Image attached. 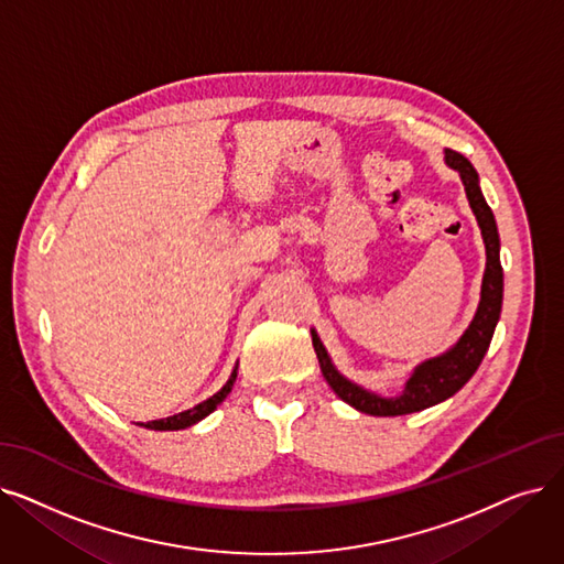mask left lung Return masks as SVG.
Masks as SVG:
<instances>
[{"instance_id": "8db88e82", "label": "left lung", "mask_w": 564, "mask_h": 564, "mask_svg": "<svg viewBox=\"0 0 564 564\" xmlns=\"http://www.w3.org/2000/svg\"><path fill=\"white\" fill-rule=\"evenodd\" d=\"M445 163L449 167H454L460 175L465 195H468V203H470L473 214L481 228L484 247H486L481 300H479L477 313L473 317V323L468 325V329L463 332V336L454 343L447 352L422 361L408 378L401 394L394 399H384L380 394H373V391L350 382L348 378H343L336 371V366L332 364V359L323 346V340L317 338L315 332H311L313 348H315L317 361H321V371H323L325 380L329 382V387L334 389V394L340 401L352 405L355 410L373 414V417H397V414L420 412V410H426L435 403H443L449 397H454L456 391L465 382H468L475 376V371L479 369V364H481L488 346H491L496 325L500 321L502 264H500V237H498L494 212L484 200L481 188H479V175L473 167V163L463 154L452 152V150L445 152Z\"/></svg>"}]
</instances>
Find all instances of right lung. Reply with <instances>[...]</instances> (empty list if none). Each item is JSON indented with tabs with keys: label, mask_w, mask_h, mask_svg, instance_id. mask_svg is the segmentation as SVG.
<instances>
[{
	"label": "right lung",
	"mask_w": 564,
	"mask_h": 564,
	"mask_svg": "<svg viewBox=\"0 0 564 564\" xmlns=\"http://www.w3.org/2000/svg\"><path fill=\"white\" fill-rule=\"evenodd\" d=\"M235 378H237V369L232 371L230 380H228V382H226L221 389H218L214 397H209L207 401L198 403V405L191 408V410H184V412H180V414H173V417H165V420H154V422L140 424V426H144V429H152V431H180V429L193 426L195 422L205 420L209 412H214L218 403H224V399L230 394V389H232V384H235Z\"/></svg>",
	"instance_id": "add662e5"
}]
</instances>
